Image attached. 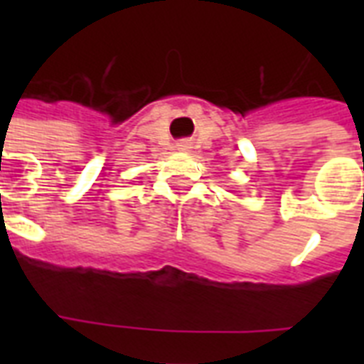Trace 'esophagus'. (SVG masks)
<instances>
[{
	"instance_id": "1",
	"label": "esophagus",
	"mask_w": 364,
	"mask_h": 364,
	"mask_svg": "<svg viewBox=\"0 0 364 364\" xmlns=\"http://www.w3.org/2000/svg\"><path fill=\"white\" fill-rule=\"evenodd\" d=\"M179 149H183V151H185V149H188V145L187 143H181V145H179Z\"/></svg>"
}]
</instances>
